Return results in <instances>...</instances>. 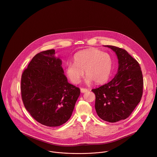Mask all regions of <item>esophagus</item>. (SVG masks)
Returning a JSON list of instances; mask_svg holds the SVG:
<instances>
[{
  "mask_svg": "<svg viewBox=\"0 0 157 157\" xmlns=\"http://www.w3.org/2000/svg\"><path fill=\"white\" fill-rule=\"evenodd\" d=\"M88 91V89H86V88H81V92L82 93H84Z\"/></svg>",
  "mask_w": 157,
  "mask_h": 157,
  "instance_id": "obj_1",
  "label": "esophagus"
}]
</instances>
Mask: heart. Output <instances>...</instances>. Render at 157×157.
I'll return each instance as SVG.
<instances>
[{
	"label": "heart",
	"instance_id": "b5f03b06",
	"mask_svg": "<svg viewBox=\"0 0 157 157\" xmlns=\"http://www.w3.org/2000/svg\"><path fill=\"white\" fill-rule=\"evenodd\" d=\"M73 63L65 66V73L74 84L80 82L84 75L86 84L93 81L98 84L105 82L113 69V58L109 54L97 49H88L76 53L73 57Z\"/></svg>",
	"mask_w": 157,
	"mask_h": 157
}]
</instances>
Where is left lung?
I'll use <instances>...</instances> for the list:
<instances>
[{
  "mask_svg": "<svg viewBox=\"0 0 157 157\" xmlns=\"http://www.w3.org/2000/svg\"><path fill=\"white\" fill-rule=\"evenodd\" d=\"M113 50L118 58V71L108 83L92 89L96 95L95 109L103 121L116 122L127 119L140 102L144 80L136 59L121 48L105 45Z\"/></svg>",
  "mask_w": 157,
  "mask_h": 157,
  "instance_id": "obj_1",
  "label": "left lung"
}]
</instances>
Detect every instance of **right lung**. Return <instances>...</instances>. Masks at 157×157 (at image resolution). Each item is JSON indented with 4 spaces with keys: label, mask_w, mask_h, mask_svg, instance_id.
<instances>
[{
    "label": "right lung",
    "mask_w": 157,
    "mask_h": 157,
    "mask_svg": "<svg viewBox=\"0 0 157 157\" xmlns=\"http://www.w3.org/2000/svg\"><path fill=\"white\" fill-rule=\"evenodd\" d=\"M55 50L36 54L21 75L24 104L34 119L48 127L63 125L71 117L80 95L79 88L70 84Z\"/></svg>",
    "instance_id": "add662e5"
}]
</instances>
